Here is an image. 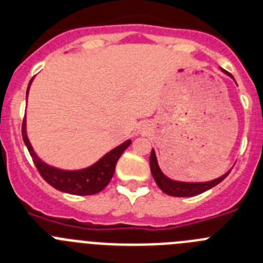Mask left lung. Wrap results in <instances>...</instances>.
<instances>
[{
	"label": "left lung",
	"instance_id": "8db88e82",
	"mask_svg": "<svg viewBox=\"0 0 263 263\" xmlns=\"http://www.w3.org/2000/svg\"><path fill=\"white\" fill-rule=\"evenodd\" d=\"M226 72V70H223ZM227 74H229L228 72H226ZM231 76V74H229ZM232 77V76H231ZM149 165H151V172H152V176L155 178L156 183H157L158 187L164 191L165 194L170 196H194L198 195V194H202L204 191L210 190L214 186H216L217 183L223 181L227 176L229 174V172L224 176H221L220 178L214 179V181L210 182H196V183H190V182H178L169 179L167 177H165L161 172V169L158 167L157 158H156V153L152 149V153H151V157H149Z\"/></svg>",
	"mask_w": 263,
	"mask_h": 263
}]
</instances>
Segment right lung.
<instances>
[{"mask_svg":"<svg viewBox=\"0 0 263 263\" xmlns=\"http://www.w3.org/2000/svg\"><path fill=\"white\" fill-rule=\"evenodd\" d=\"M31 81H30V84H31ZM30 84H28V87H30ZM22 136L28 152L31 155L35 166H36L40 176L43 177L44 181L51 184L52 187H55L56 190L73 194V195H93V194L102 191L114 176L115 166H117L119 157L131 144V140H127L126 143L120 144L119 146H117L107 155L103 156L98 162L86 167V169L61 170L49 166L35 155L31 144L27 139V134H26V120H23L22 124Z\"/></svg>","mask_w":263,"mask_h":263,"instance_id":"right-lung-1","label":"right lung"}]
</instances>
